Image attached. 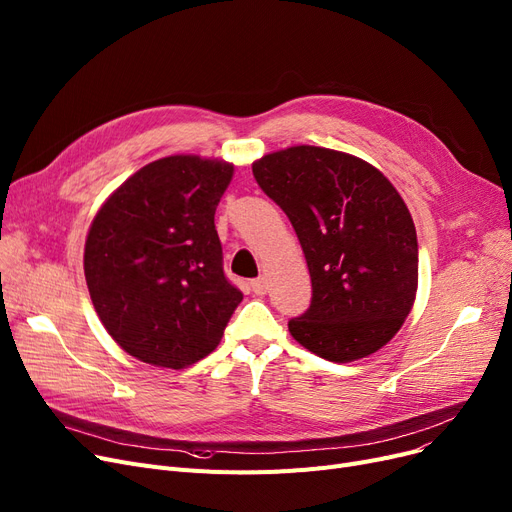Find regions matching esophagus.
<instances>
[{
  "label": "esophagus",
  "instance_id": "obj_1",
  "mask_svg": "<svg viewBox=\"0 0 512 512\" xmlns=\"http://www.w3.org/2000/svg\"><path fill=\"white\" fill-rule=\"evenodd\" d=\"M251 291H253L255 295H265V293H268V280H265L263 276L251 280Z\"/></svg>",
  "mask_w": 512,
  "mask_h": 512
}]
</instances>
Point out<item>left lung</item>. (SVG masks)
<instances>
[{
    "label": "left lung",
    "instance_id": "left-lung-1",
    "mask_svg": "<svg viewBox=\"0 0 512 512\" xmlns=\"http://www.w3.org/2000/svg\"><path fill=\"white\" fill-rule=\"evenodd\" d=\"M259 188L291 219L311 276V303L288 330L330 362L381 349L410 314L418 240L402 196L351 154L293 146L253 165Z\"/></svg>",
    "mask_w": 512,
    "mask_h": 512
}]
</instances>
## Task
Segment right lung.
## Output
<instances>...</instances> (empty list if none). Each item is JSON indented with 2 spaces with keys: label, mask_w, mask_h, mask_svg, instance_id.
<instances>
[{
  "label": "right lung",
  "mask_w": 512,
  "mask_h": 512,
  "mask_svg": "<svg viewBox=\"0 0 512 512\" xmlns=\"http://www.w3.org/2000/svg\"><path fill=\"white\" fill-rule=\"evenodd\" d=\"M234 167L165 157L102 205L85 240V280L98 316L129 355L184 368L209 355L242 301L224 272L215 209Z\"/></svg>",
  "instance_id": "add662e5"
}]
</instances>
